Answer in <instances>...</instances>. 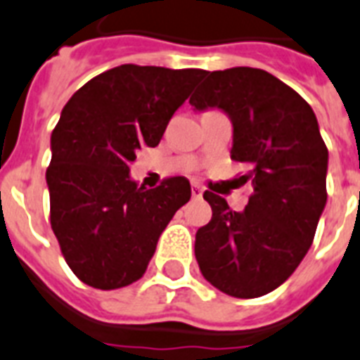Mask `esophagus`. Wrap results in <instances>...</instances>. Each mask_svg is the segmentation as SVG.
Wrapping results in <instances>:
<instances>
[{
	"instance_id": "1",
	"label": "esophagus",
	"mask_w": 360,
	"mask_h": 360,
	"mask_svg": "<svg viewBox=\"0 0 360 360\" xmlns=\"http://www.w3.org/2000/svg\"><path fill=\"white\" fill-rule=\"evenodd\" d=\"M191 195H193V198H200L202 197V189L198 188L197 184H193V186H191Z\"/></svg>"
}]
</instances>
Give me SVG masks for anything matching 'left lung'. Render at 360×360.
<instances>
[{"label":"left lung","mask_w":360,"mask_h":360,"mask_svg":"<svg viewBox=\"0 0 360 360\" xmlns=\"http://www.w3.org/2000/svg\"><path fill=\"white\" fill-rule=\"evenodd\" d=\"M232 120L230 158L245 163L252 193L243 212L204 191L212 219L195 236L204 278L232 297H260L295 271L327 202V146L309 103L269 72L249 66L208 72L189 98Z\"/></svg>","instance_id":"8db88e82"}]
</instances>
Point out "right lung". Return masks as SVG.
<instances>
[{
    "label": "right lung",
    "mask_w": 360,
    "mask_h": 360,
    "mask_svg": "<svg viewBox=\"0 0 360 360\" xmlns=\"http://www.w3.org/2000/svg\"><path fill=\"white\" fill-rule=\"evenodd\" d=\"M206 70L120 65L74 93L51 134L50 223L82 283L117 290L139 281L158 238L191 197L182 176L137 188L130 162L156 146Z\"/></svg>",
    "instance_id": "add662e5"
}]
</instances>
